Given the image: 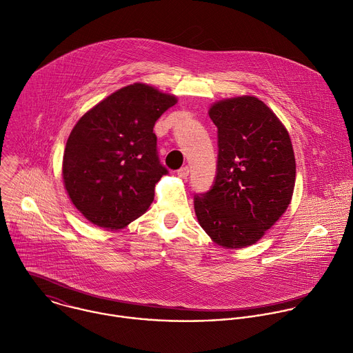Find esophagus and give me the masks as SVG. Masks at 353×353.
<instances>
[{"mask_svg":"<svg viewBox=\"0 0 353 353\" xmlns=\"http://www.w3.org/2000/svg\"><path fill=\"white\" fill-rule=\"evenodd\" d=\"M177 174L181 177V179H187L188 174H190V168L188 166H183L177 170Z\"/></svg>","mask_w":353,"mask_h":353,"instance_id":"34e87169","label":"esophagus"}]
</instances>
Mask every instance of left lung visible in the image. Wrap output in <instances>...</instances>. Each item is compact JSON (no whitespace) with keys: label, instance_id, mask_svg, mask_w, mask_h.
Returning <instances> with one entry per match:
<instances>
[{"label":"left lung","instance_id":"obj_1","mask_svg":"<svg viewBox=\"0 0 353 353\" xmlns=\"http://www.w3.org/2000/svg\"><path fill=\"white\" fill-rule=\"evenodd\" d=\"M217 126L213 185L194 195L198 221L223 248L256 243L288 209L296 159L286 128L257 97L242 96L212 105Z\"/></svg>","mask_w":353,"mask_h":353}]
</instances>
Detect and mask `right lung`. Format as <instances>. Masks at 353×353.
I'll use <instances>...</instances> for the list:
<instances>
[{"instance_id":"obj_1","label":"right lung","mask_w":353,"mask_h":353,"mask_svg":"<svg viewBox=\"0 0 353 353\" xmlns=\"http://www.w3.org/2000/svg\"><path fill=\"white\" fill-rule=\"evenodd\" d=\"M176 97L152 86H125L88 111L74 126L63 157V180L74 206L93 224L117 230L140 217L161 163L154 126Z\"/></svg>"}]
</instances>
